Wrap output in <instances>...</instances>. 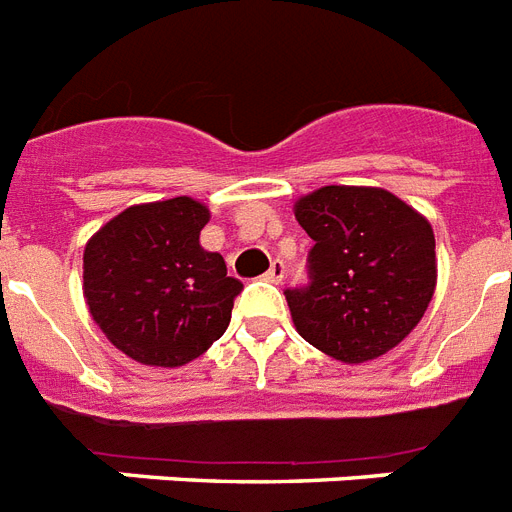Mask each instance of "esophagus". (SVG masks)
<instances>
[{"label": "esophagus", "mask_w": 512, "mask_h": 512, "mask_svg": "<svg viewBox=\"0 0 512 512\" xmlns=\"http://www.w3.org/2000/svg\"><path fill=\"white\" fill-rule=\"evenodd\" d=\"M282 277H285V264H282V261H275V264H272V269H269L267 275H264V280L280 285Z\"/></svg>", "instance_id": "esophagus-1"}]
</instances>
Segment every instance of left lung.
I'll return each instance as SVG.
<instances>
[{
	"label": "left lung",
	"instance_id": "1",
	"mask_svg": "<svg viewBox=\"0 0 512 512\" xmlns=\"http://www.w3.org/2000/svg\"><path fill=\"white\" fill-rule=\"evenodd\" d=\"M314 245L309 288L285 290L298 335L327 357H383L423 320L436 290V237L383 187L327 185L293 206Z\"/></svg>",
	"mask_w": 512,
	"mask_h": 512
}]
</instances>
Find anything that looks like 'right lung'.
<instances>
[{
	"label": "right lung",
	"instance_id": "obj_1",
	"mask_svg": "<svg viewBox=\"0 0 512 512\" xmlns=\"http://www.w3.org/2000/svg\"><path fill=\"white\" fill-rule=\"evenodd\" d=\"M206 203H137L94 232L84 248V298L105 338L134 362L182 367L219 341L243 282L222 253L200 245Z\"/></svg>",
	"mask_w": 512,
	"mask_h": 512
}]
</instances>
